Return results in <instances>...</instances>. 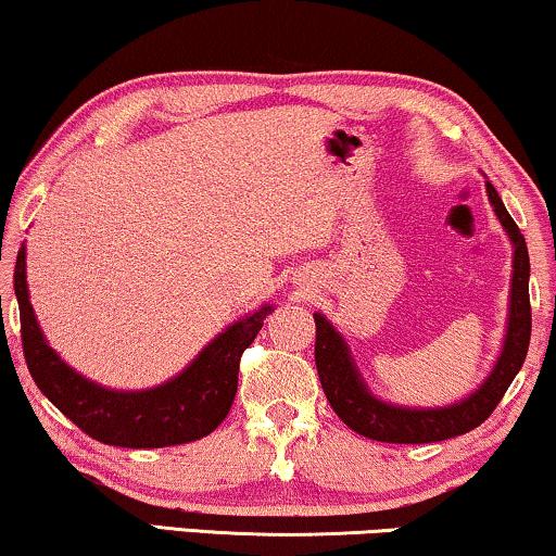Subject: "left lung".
I'll return each mask as SVG.
<instances>
[{
	"label": "left lung",
	"mask_w": 556,
	"mask_h": 556,
	"mask_svg": "<svg viewBox=\"0 0 556 556\" xmlns=\"http://www.w3.org/2000/svg\"><path fill=\"white\" fill-rule=\"evenodd\" d=\"M486 193L496 218L502 222L506 237H509L514 247V271L502 353H498L491 372L473 393H468L451 405H438V408H418V405H397L382 401V397L367 388L345 338L334 330V325L323 312H315V363L319 382H323V390L332 410L355 433L382 443H435L445 441V438L464 435L491 416V410L496 408L506 390H509L516 372L521 370L531 338L529 252L519 226L514 224L502 197H498L489 181Z\"/></svg>",
	"instance_id": "left-lung-1"
}]
</instances>
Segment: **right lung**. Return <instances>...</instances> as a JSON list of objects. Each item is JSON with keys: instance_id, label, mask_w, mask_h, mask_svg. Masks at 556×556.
<instances>
[{"instance_id": "right-lung-1", "label": "right lung", "mask_w": 556, "mask_h": 556, "mask_svg": "<svg viewBox=\"0 0 556 556\" xmlns=\"http://www.w3.org/2000/svg\"><path fill=\"white\" fill-rule=\"evenodd\" d=\"M22 348L37 388L54 408L100 443L121 448H163L208 435L229 416L241 353L260 334L271 304H262L216 334L174 378L146 390H115L73 370L47 342L27 289V247L14 264Z\"/></svg>"}]
</instances>
